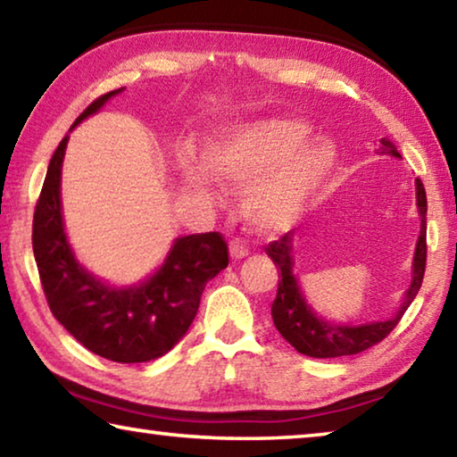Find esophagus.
Listing matches in <instances>:
<instances>
[{
    "label": "esophagus",
    "instance_id": "esophagus-1",
    "mask_svg": "<svg viewBox=\"0 0 457 457\" xmlns=\"http://www.w3.org/2000/svg\"><path fill=\"white\" fill-rule=\"evenodd\" d=\"M229 256L231 260H242L247 256V245L239 237L231 239L229 242Z\"/></svg>",
    "mask_w": 457,
    "mask_h": 457
}]
</instances>
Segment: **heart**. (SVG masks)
Wrapping results in <instances>:
<instances>
[{
  "mask_svg": "<svg viewBox=\"0 0 457 457\" xmlns=\"http://www.w3.org/2000/svg\"><path fill=\"white\" fill-rule=\"evenodd\" d=\"M308 135L311 127L292 117L223 129L204 145V173L220 187L245 189V221L260 234H280L303 218L337 167L335 146ZM181 173L189 187L210 195L204 173L187 157Z\"/></svg>",
  "mask_w": 457,
  "mask_h": 457,
  "instance_id": "obj_1",
  "label": "heart"
}]
</instances>
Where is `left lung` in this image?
<instances>
[{"instance_id": "8db88e82", "label": "left lung", "mask_w": 457, "mask_h": 457, "mask_svg": "<svg viewBox=\"0 0 457 457\" xmlns=\"http://www.w3.org/2000/svg\"><path fill=\"white\" fill-rule=\"evenodd\" d=\"M378 153L401 157L395 145H393L389 138H383L381 146H378ZM415 187L417 210H420L421 218V231L420 239H417L413 256L411 284H409L397 312L386 320L359 324V327L324 320L322 316L316 314L311 304L306 303L303 292H300L296 276L292 272V234H284L280 239H276V242L266 245V253L278 266V276H280L276 298L272 303V319L278 332H280L298 353L314 359H335L346 357V354H357L370 349V346L377 343H381V340L397 327L401 316L405 314L409 304L413 303V298L421 288L425 260H428V244H425V229H428V223H425V215H428V197H425L423 183L420 179L415 181Z\"/></svg>"}]
</instances>
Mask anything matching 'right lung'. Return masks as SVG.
Returning <instances> with one entry per match:
<instances>
[{
  "label": "right lung",
  "mask_w": 457,
  "mask_h": 457,
  "mask_svg": "<svg viewBox=\"0 0 457 457\" xmlns=\"http://www.w3.org/2000/svg\"><path fill=\"white\" fill-rule=\"evenodd\" d=\"M119 90L88 104L74 125L98 112ZM68 137L54 151L37 197L32 245L40 282L56 320L98 357L146 362L163 357L195 319L205 284L228 266V244L218 231L177 237L163 266L130 288H114L84 270L68 244L62 220L60 177Z\"/></svg>",
  "instance_id": "add662e5"
}]
</instances>
